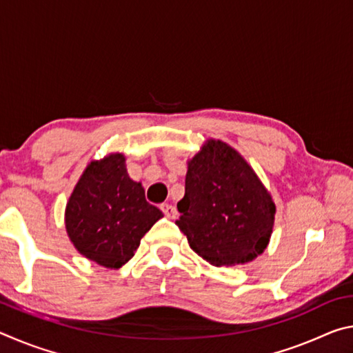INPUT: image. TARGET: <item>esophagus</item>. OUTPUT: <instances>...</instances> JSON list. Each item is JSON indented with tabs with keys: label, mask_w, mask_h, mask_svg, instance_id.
Wrapping results in <instances>:
<instances>
[{
	"label": "esophagus",
	"mask_w": 353,
	"mask_h": 353,
	"mask_svg": "<svg viewBox=\"0 0 353 353\" xmlns=\"http://www.w3.org/2000/svg\"><path fill=\"white\" fill-rule=\"evenodd\" d=\"M160 210H162L165 216H166V218H170V219H174V218L177 216V210H176V207H174V205H171V204H168V202H163V204H160Z\"/></svg>",
	"instance_id": "1"
}]
</instances>
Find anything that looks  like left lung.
Here are the masks:
<instances>
[{
    "mask_svg": "<svg viewBox=\"0 0 353 353\" xmlns=\"http://www.w3.org/2000/svg\"><path fill=\"white\" fill-rule=\"evenodd\" d=\"M176 224L190 248L214 266L252 261L266 249L276 205L234 148L210 140L188 163Z\"/></svg>",
    "mask_w": 353,
    "mask_h": 353,
    "instance_id": "8db88e82",
    "label": "left lung"
}]
</instances>
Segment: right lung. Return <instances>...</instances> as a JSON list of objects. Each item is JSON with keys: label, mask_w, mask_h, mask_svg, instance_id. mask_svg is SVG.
I'll use <instances>...</instances> for the list:
<instances>
[{"label": "right lung", "mask_w": 353, "mask_h": 353, "mask_svg": "<svg viewBox=\"0 0 353 353\" xmlns=\"http://www.w3.org/2000/svg\"><path fill=\"white\" fill-rule=\"evenodd\" d=\"M162 216L146 201L141 183L129 177L123 155L112 154L88 165L67 204L65 224L82 255L118 270Z\"/></svg>", "instance_id": "1"}]
</instances>
